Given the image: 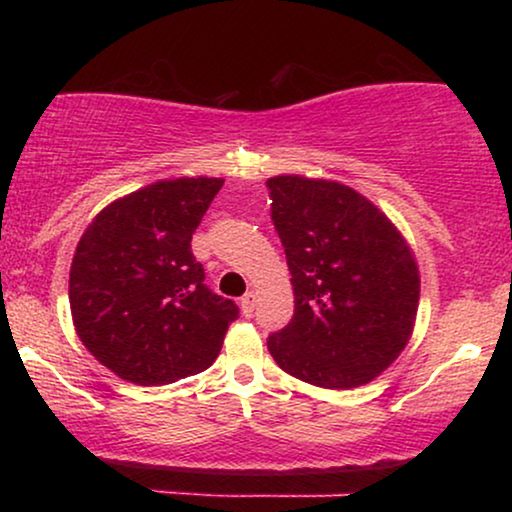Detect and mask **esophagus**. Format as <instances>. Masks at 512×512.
<instances>
[{
  "label": "esophagus",
  "mask_w": 512,
  "mask_h": 512,
  "mask_svg": "<svg viewBox=\"0 0 512 512\" xmlns=\"http://www.w3.org/2000/svg\"><path fill=\"white\" fill-rule=\"evenodd\" d=\"M240 307H242V314L244 317H251V312H254V307H256V296L254 293H244L242 296V300H240Z\"/></svg>",
  "instance_id": "obj_1"
}]
</instances>
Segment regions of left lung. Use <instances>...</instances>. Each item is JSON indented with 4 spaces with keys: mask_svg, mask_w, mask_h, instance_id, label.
Segmentation results:
<instances>
[{
    "mask_svg": "<svg viewBox=\"0 0 512 512\" xmlns=\"http://www.w3.org/2000/svg\"><path fill=\"white\" fill-rule=\"evenodd\" d=\"M268 188L296 298L289 326L268 338L272 359L321 389L373 382L415 328L419 268L408 240L340 181L279 174Z\"/></svg>",
    "mask_w": 512,
    "mask_h": 512,
    "instance_id": "obj_1",
    "label": "left lung"
}]
</instances>
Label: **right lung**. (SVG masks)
I'll list each match as a JSON object with an SVG mask.
<instances>
[{
    "label": "right lung",
    "instance_id": "right-lung-1",
    "mask_svg": "<svg viewBox=\"0 0 512 512\" xmlns=\"http://www.w3.org/2000/svg\"><path fill=\"white\" fill-rule=\"evenodd\" d=\"M221 186L216 177L160 179L83 230L69 270L74 328L121 380L172 384L219 356L240 310L207 289L191 237Z\"/></svg>",
    "mask_w": 512,
    "mask_h": 512
}]
</instances>
